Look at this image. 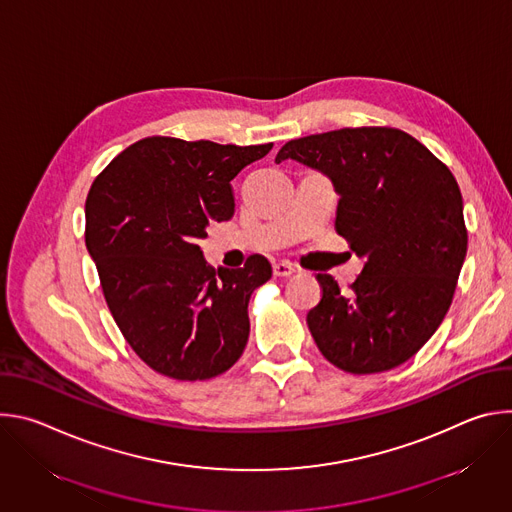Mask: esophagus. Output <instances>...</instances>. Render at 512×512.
I'll return each instance as SVG.
<instances>
[{
	"label": "esophagus",
	"instance_id": "1",
	"mask_svg": "<svg viewBox=\"0 0 512 512\" xmlns=\"http://www.w3.org/2000/svg\"><path fill=\"white\" fill-rule=\"evenodd\" d=\"M296 273V267L287 263V261H279V263H273V275L275 277H291Z\"/></svg>",
	"mask_w": 512,
	"mask_h": 512
}]
</instances>
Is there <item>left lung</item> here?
<instances>
[{"label":"left lung","mask_w":512,"mask_h":512,"mask_svg":"<svg viewBox=\"0 0 512 512\" xmlns=\"http://www.w3.org/2000/svg\"><path fill=\"white\" fill-rule=\"evenodd\" d=\"M326 174L340 194L336 233L364 259L342 291L318 273L308 328L334 367L391 371L446 318L468 249L464 202L450 168L395 127H344L287 141L275 162Z\"/></svg>","instance_id":"obj_1"}]
</instances>
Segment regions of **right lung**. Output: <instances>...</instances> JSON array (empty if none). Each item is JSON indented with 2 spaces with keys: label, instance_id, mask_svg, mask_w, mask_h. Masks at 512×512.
<instances>
[{
  "label": "right lung",
  "instance_id": "right-lung-1",
  "mask_svg": "<svg viewBox=\"0 0 512 512\" xmlns=\"http://www.w3.org/2000/svg\"><path fill=\"white\" fill-rule=\"evenodd\" d=\"M273 143L221 145L145 137L93 182L85 243L127 344L156 373L206 381L229 371L249 338L247 306L271 277L263 255L210 267L198 239L235 212L231 180Z\"/></svg>",
  "mask_w": 512,
  "mask_h": 512
}]
</instances>
